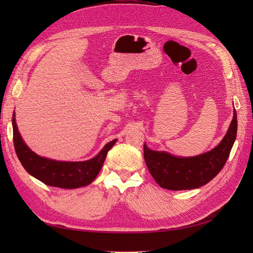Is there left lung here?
<instances>
[{"instance_id": "1", "label": "left lung", "mask_w": 253, "mask_h": 253, "mask_svg": "<svg viewBox=\"0 0 253 253\" xmlns=\"http://www.w3.org/2000/svg\"><path fill=\"white\" fill-rule=\"evenodd\" d=\"M237 119L233 118L221 141L211 151L192 157H179L168 152L153 151L143 145V157L149 172L167 190L197 189L208 183L223 169L236 138Z\"/></svg>"}]
</instances>
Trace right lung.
<instances>
[{
  "instance_id": "right-lung-1",
  "label": "right lung",
  "mask_w": 253,
  "mask_h": 253,
  "mask_svg": "<svg viewBox=\"0 0 253 253\" xmlns=\"http://www.w3.org/2000/svg\"><path fill=\"white\" fill-rule=\"evenodd\" d=\"M14 115L16 114L13 113L12 129L13 144L17 156L30 175L47 186L62 189H77L89 185L100 172L108 152L117 141V139H114L106 143L104 148L91 159L84 162H59V160L39 156L27 147L19 133Z\"/></svg>"
}]
</instances>
